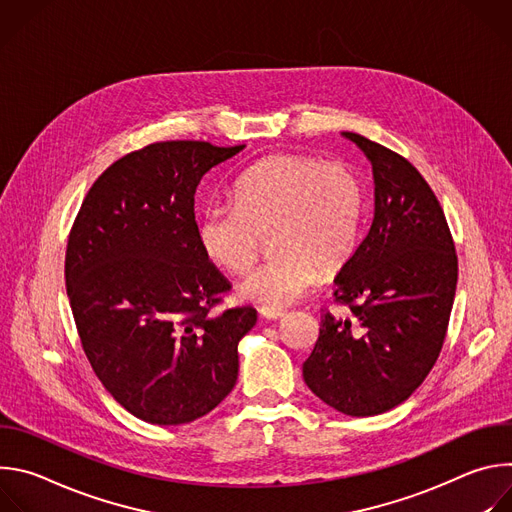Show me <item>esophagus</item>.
Segmentation results:
<instances>
[{
  "instance_id": "34e87169",
  "label": "esophagus",
  "mask_w": 512,
  "mask_h": 512,
  "mask_svg": "<svg viewBox=\"0 0 512 512\" xmlns=\"http://www.w3.org/2000/svg\"><path fill=\"white\" fill-rule=\"evenodd\" d=\"M259 314H261L265 320H281V318L285 316V312L279 310V308H261Z\"/></svg>"
}]
</instances>
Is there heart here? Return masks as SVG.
Returning a JSON list of instances; mask_svg holds the SVG:
<instances>
[{
	"mask_svg": "<svg viewBox=\"0 0 512 512\" xmlns=\"http://www.w3.org/2000/svg\"><path fill=\"white\" fill-rule=\"evenodd\" d=\"M233 204H208L196 218V239L208 261L247 273L271 235L273 257L241 285L243 300L281 308L302 300L322 275L354 259L364 229L367 198L358 174L342 164L275 154L245 170Z\"/></svg>",
	"mask_w": 512,
	"mask_h": 512,
	"instance_id": "1",
	"label": "heart"
}]
</instances>
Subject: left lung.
<instances>
[{
    "instance_id": "8db88e82",
    "label": "left lung",
    "mask_w": 512,
    "mask_h": 512,
    "mask_svg": "<svg viewBox=\"0 0 512 512\" xmlns=\"http://www.w3.org/2000/svg\"><path fill=\"white\" fill-rule=\"evenodd\" d=\"M342 135L373 166L375 214L354 259L334 277V296L352 316H322L304 381L332 409L371 417L407 401L440 356L458 257L423 176L385 145Z\"/></svg>"
}]
</instances>
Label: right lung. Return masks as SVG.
<instances>
[{"instance_id": "right-lung-1", "label": "right lung", "mask_w": 512, "mask_h": 512, "mask_svg": "<svg viewBox=\"0 0 512 512\" xmlns=\"http://www.w3.org/2000/svg\"><path fill=\"white\" fill-rule=\"evenodd\" d=\"M245 145L160 141L93 184L66 247V294L91 367L137 419L182 425L235 387L249 306L212 314L231 287L196 239L202 176Z\"/></svg>"}]
</instances>
